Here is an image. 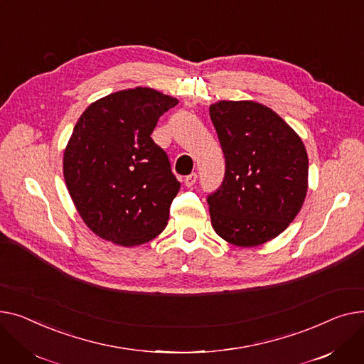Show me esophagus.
Here are the masks:
<instances>
[{"label":"esophagus","mask_w":364,"mask_h":364,"mask_svg":"<svg viewBox=\"0 0 364 364\" xmlns=\"http://www.w3.org/2000/svg\"><path fill=\"white\" fill-rule=\"evenodd\" d=\"M197 173H191V175H188L185 179H183V182H185V185L188 186V188H191L192 185H196V182H197Z\"/></svg>","instance_id":"esophagus-1"}]
</instances>
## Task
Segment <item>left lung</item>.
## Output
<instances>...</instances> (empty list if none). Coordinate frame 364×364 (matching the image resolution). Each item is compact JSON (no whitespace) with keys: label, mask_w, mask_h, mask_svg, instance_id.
Listing matches in <instances>:
<instances>
[{"label":"left lung","mask_w":364,"mask_h":364,"mask_svg":"<svg viewBox=\"0 0 364 364\" xmlns=\"http://www.w3.org/2000/svg\"><path fill=\"white\" fill-rule=\"evenodd\" d=\"M210 117L225 154V179L208 196L213 229L226 242L257 247L282 233L300 213L309 188L301 138L269 107L218 101Z\"/></svg>","instance_id":"1"}]
</instances>
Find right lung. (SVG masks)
Segmentation results:
<instances>
[{
	"label": "right lung",
	"instance_id": "add662e5",
	"mask_svg": "<svg viewBox=\"0 0 364 364\" xmlns=\"http://www.w3.org/2000/svg\"><path fill=\"white\" fill-rule=\"evenodd\" d=\"M179 101L151 88L123 90L92 102L64 149L73 204L100 238L123 247L154 240L181 183L153 141L159 117Z\"/></svg>",
	"mask_w": 364,
	"mask_h": 364
}]
</instances>
